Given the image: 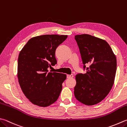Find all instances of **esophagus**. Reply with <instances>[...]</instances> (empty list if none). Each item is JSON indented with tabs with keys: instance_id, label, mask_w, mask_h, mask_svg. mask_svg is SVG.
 <instances>
[{
	"instance_id": "esophagus-1",
	"label": "esophagus",
	"mask_w": 127,
	"mask_h": 127,
	"mask_svg": "<svg viewBox=\"0 0 127 127\" xmlns=\"http://www.w3.org/2000/svg\"><path fill=\"white\" fill-rule=\"evenodd\" d=\"M67 77L68 78H73V75H67Z\"/></svg>"
}]
</instances>
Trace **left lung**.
<instances>
[{
	"label": "left lung",
	"mask_w": 127,
	"mask_h": 127,
	"mask_svg": "<svg viewBox=\"0 0 127 127\" xmlns=\"http://www.w3.org/2000/svg\"><path fill=\"white\" fill-rule=\"evenodd\" d=\"M75 39L83 64L90 66L86 73L75 76L74 94L79 102L93 106L104 99L113 87L117 70L116 57L104 40L88 34L75 35Z\"/></svg>",
	"instance_id": "left-lung-1"
}]
</instances>
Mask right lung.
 <instances>
[{
	"instance_id": "1",
	"label": "right lung",
	"mask_w": 127,
	"mask_h": 127,
	"mask_svg": "<svg viewBox=\"0 0 127 127\" xmlns=\"http://www.w3.org/2000/svg\"><path fill=\"white\" fill-rule=\"evenodd\" d=\"M67 35H43L30 39L18 57L17 76L21 90L32 104L46 107L55 102L66 79L64 73L48 72L57 64L55 50Z\"/></svg>"
}]
</instances>
